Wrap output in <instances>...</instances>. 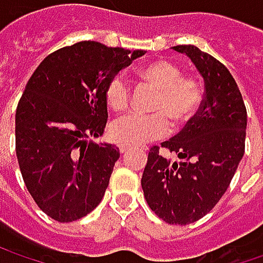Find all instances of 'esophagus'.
<instances>
[{
	"instance_id": "1",
	"label": "esophagus",
	"mask_w": 263,
	"mask_h": 263,
	"mask_svg": "<svg viewBox=\"0 0 263 263\" xmlns=\"http://www.w3.org/2000/svg\"><path fill=\"white\" fill-rule=\"evenodd\" d=\"M119 149H120V154L122 155H125L126 152H129L132 149V146H129V144H119Z\"/></svg>"
}]
</instances>
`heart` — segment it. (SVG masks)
Returning a JSON list of instances; mask_svg holds the SVG:
<instances>
[{
  "label": "heart",
  "instance_id": "1",
  "mask_svg": "<svg viewBox=\"0 0 263 263\" xmlns=\"http://www.w3.org/2000/svg\"><path fill=\"white\" fill-rule=\"evenodd\" d=\"M140 76L160 89L152 109L154 114L132 112L117 119L111 128V137L125 144H143L169 132V121L174 126L190 122L202 103V91L198 82L183 78L180 67L169 61H154L138 70ZM105 99L112 111H123L129 102V85L123 74H116L108 82Z\"/></svg>",
  "mask_w": 263,
  "mask_h": 263
}]
</instances>
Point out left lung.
Here are the masks:
<instances>
[{"mask_svg": "<svg viewBox=\"0 0 263 263\" xmlns=\"http://www.w3.org/2000/svg\"><path fill=\"white\" fill-rule=\"evenodd\" d=\"M204 80L199 111L183 131L161 143L180 161L154 146L141 177L151 210L167 224L185 226L205 216L222 198L245 152L247 109L226 65L195 45H177Z\"/></svg>", "mask_w": 263, "mask_h": 263, "instance_id": "left-lung-1", "label": "left lung"}]
</instances>
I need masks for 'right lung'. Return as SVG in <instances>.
<instances>
[{"label":"right lung","mask_w":263,"mask_h":263,"mask_svg":"<svg viewBox=\"0 0 263 263\" xmlns=\"http://www.w3.org/2000/svg\"><path fill=\"white\" fill-rule=\"evenodd\" d=\"M144 50L83 41L48 54L27 82L15 116L27 189L51 219L71 222L102 201L119 147L96 143L106 126L105 89Z\"/></svg>","instance_id":"right-lung-1"}]
</instances>
